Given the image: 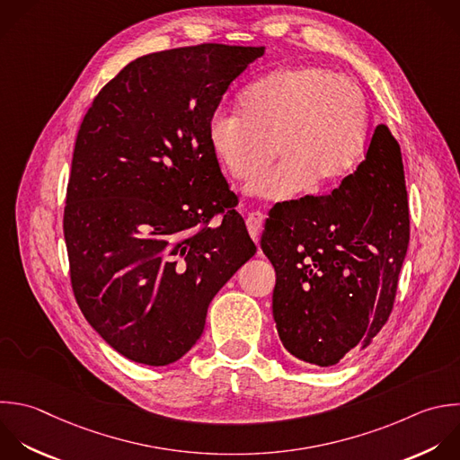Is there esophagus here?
<instances>
[{
    "instance_id": "obj_1",
    "label": "esophagus",
    "mask_w": 460,
    "mask_h": 460,
    "mask_svg": "<svg viewBox=\"0 0 460 460\" xmlns=\"http://www.w3.org/2000/svg\"><path fill=\"white\" fill-rule=\"evenodd\" d=\"M262 223H264V216H262L261 212H252V214H248L246 226H248V232H250V235L253 237L255 243H259V235H261V230H262Z\"/></svg>"
}]
</instances>
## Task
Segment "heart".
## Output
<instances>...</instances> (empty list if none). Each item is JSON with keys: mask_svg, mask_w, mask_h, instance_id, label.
<instances>
[{"mask_svg": "<svg viewBox=\"0 0 460 460\" xmlns=\"http://www.w3.org/2000/svg\"><path fill=\"white\" fill-rule=\"evenodd\" d=\"M368 129V102L356 83L327 68L291 66L250 84L239 97V115L216 111L208 142L239 181L253 178L275 147L280 162L257 176L248 192L284 201L309 185L327 190L341 183L356 169Z\"/></svg>", "mask_w": 460, "mask_h": 460, "instance_id": "obj_1", "label": "heart"}]
</instances>
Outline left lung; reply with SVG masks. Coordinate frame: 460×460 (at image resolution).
I'll use <instances>...</instances> for the list:
<instances>
[{
	"label": "left lung",
	"instance_id": "1",
	"mask_svg": "<svg viewBox=\"0 0 460 460\" xmlns=\"http://www.w3.org/2000/svg\"><path fill=\"white\" fill-rule=\"evenodd\" d=\"M410 241L401 149L385 124L338 189L273 207L261 248L275 268L273 318L295 358L336 365L386 323Z\"/></svg>",
	"mask_w": 460,
	"mask_h": 460
}]
</instances>
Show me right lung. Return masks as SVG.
Segmentation results:
<instances>
[{
	"instance_id": "1",
	"label": "right lung",
	"mask_w": 460,
	"mask_h": 460,
	"mask_svg": "<svg viewBox=\"0 0 460 460\" xmlns=\"http://www.w3.org/2000/svg\"><path fill=\"white\" fill-rule=\"evenodd\" d=\"M262 56L205 43L138 58L81 124L63 221L72 288L90 325L131 361L187 354L216 293L257 252L208 122Z\"/></svg>"
}]
</instances>
